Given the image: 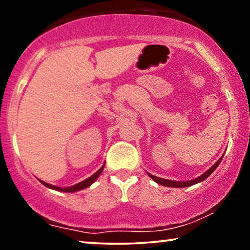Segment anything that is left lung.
Wrapping results in <instances>:
<instances>
[{
	"label": "left lung",
	"instance_id": "1",
	"mask_svg": "<svg viewBox=\"0 0 250 250\" xmlns=\"http://www.w3.org/2000/svg\"><path fill=\"white\" fill-rule=\"evenodd\" d=\"M222 158H223V157H221L220 159L217 160L216 163L214 164L213 166L210 167L209 169L207 170V172H205L203 175H200L199 177H197V179H194V180H191V181H186V182H184V181H172V180H165V179H160V177H157V176H155V175H152V174H149L148 173V175L151 177V179L155 181V182H157L158 184H160V186H165V187H170V188H187V187H190V186H193V184H196V183H199V182H201V181H204V180H206L208 176L210 175L211 173L214 172L215 169L217 168V166L220 165V163H221V160H222Z\"/></svg>",
	"mask_w": 250,
	"mask_h": 250
}]
</instances>
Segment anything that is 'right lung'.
<instances>
[{"label": "right lung", "mask_w": 250, "mask_h": 250, "mask_svg": "<svg viewBox=\"0 0 250 250\" xmlns=\"http://www.w3.org/2000/svg\"><path fill=\"white\" fill-rule=\"evenodd\" d=\"M104 165L102 166L101 168L98 170V172H95V173L93 174V175L88 177V179L84 180V181H82V182L77 183V184H75V186H73V187H68V188H59V187L52 186V184H49V183L43 182V181H41V180H40V181H41V183L44 184V186H45L46 188H50V189H53V190H57V191H62V192H76V191L83 190V189H85V188L90 187L91 184L93 183L94 181L98 179L99 175H100V174L102 173V170H104Z\"/></svg>", "instance_id": "right-lung-1"}]
</instances>
